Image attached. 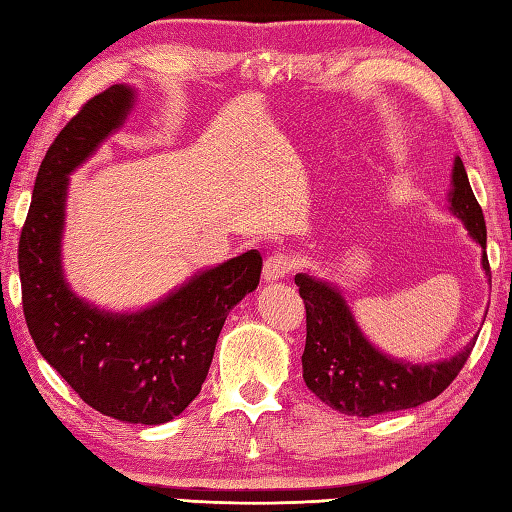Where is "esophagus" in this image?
Listing matches in <instances>:
<instances>
[{
	"mask_svg": "<svg viewBox=\"0 0 512 512\" xmlns=\"http://www.w3.org/2000/svg\"><path fill=\"white\" fill-rule=\"evenodd\" d=\"M295 270V259L286 253L270 255L264 262V279L266 282H279L286 279Z\"/></svg>",
	"mask_w": 512,
	"mask_h": 512,
	"instance_id": "34e87169",
	"label": "esophagus"
}]
</instances>
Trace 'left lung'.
Returning <instances> with one entry per match:
<instances>
[{"mask_svg": "<svg viewBox=\"0 0 512 512\" xmlns=\"http://www.w3.org/2000/svg\"><path fill=\"white\" fill-rule=\"evenodd\" d=\"M450 210L462 219L470 237L486 248L482 206L470 188L464 162L455 157ZM482 266L490 277L486 250ZM306 306V348L302 355L304 382L330 408L355 417H373L415 408L435 399L453 384L464 368L477 337L455 357L437 364H410L384 355L364 337L342 293L306 273L295 275Z\"/></svg>", "mask_w": 512, "mask_h": 512, "instance_id": "1", "label": "left lung"}]
</instances>
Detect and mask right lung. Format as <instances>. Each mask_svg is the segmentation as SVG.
<instances>
[{
    "label": "right lung",
    "instance_id": "obj_1",
    "mask_svg": "<svg viewBox=\"0 0 512 512\" xmlns=\"http://www.w3.org/2000/svg\"><path fill=\"white\" fill-rule=\"evenodd\" d=\"M135 90L106 88L55 137L35 179L19 237V279L28 333L68 386L102 415L155 426L202 390L230 308L262 275L257 250L228 259L139 313H106L64 282L62 230L68 175L124 124Z\"/></svg>",
    "mask_w": 512,
    "mask_h": 512
}]
</instances>
